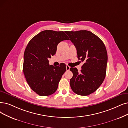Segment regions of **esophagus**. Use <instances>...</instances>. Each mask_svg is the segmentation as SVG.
Here are the masks:
<instances>
[{
	"label": "esophagus",
	"mask_w": 128,
	"mask_h": 128,
	"mask_svg": "<svg viewBox=\"0 0 128 128\" xmlns=\"http://www.w3.org/2000/svg\"><path fill=\"white\" fill-rule=\"evenodd\" d=\"M70 67L69 66H68V65H66V70H67V71H68V70H69V69H70Z\"/></svg>",
	"instance_id": "esophagus-1"
}]
</instances>
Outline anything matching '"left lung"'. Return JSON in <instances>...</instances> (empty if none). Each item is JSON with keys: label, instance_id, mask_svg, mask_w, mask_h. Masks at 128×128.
Segmentation results:
<instances>
[{"label": "left lung", "instance_id": "obj_1", "mask_svg": "<svg viewBox=\"0 0 128 128\" xmlns=\"http://www.w3.org/2000/svg\"><path fill=\"white\" fill-rule=\"evenodd\" d=\"M76 49L78 58L84 62L79 72L70 68L73 76L71 89L76 94L88 96L96 91L105 78L108 55L105 45L98 36L88 30L66 32Z\"/></svg>", "mask_w": 128, "mask_h": 128}]
</instances>
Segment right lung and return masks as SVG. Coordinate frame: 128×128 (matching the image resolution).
Instances as JSON below:
<instances>
[{
	"mask_svg": "<svg viewBox=\"0 0 128 128\" xmlns=\"http://www.w3.org/2000/svg\"><path fill=\"white\" fill-rule=\"evenodd\" d=\"M69 40L64 32L46 30L30 40L24 55L23 71L31 89L40 96L53 94L66 70V64L49 65L48 59L57 51L58 44Z\"/></svg>",
	"mask_w": 128,
	"mask_h": 128,
	"instance_id": "1",
	"label": "right lung"
}]
</instances>
